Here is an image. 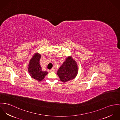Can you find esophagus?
Listing matches in <instances>:
<instances>
[{"label":"esophagus","mask_w":120,"mask_h":120,"mask_svg":"<svg viewBox=\"0 0 120 120\" xmlns=\"http://www.w3.org/2000/svg\"><path fill=\"white\" fill-rule=\"evenodd\" d=\"M54 71H55V69L54 68H52L50 70V72H54Z\"/></svg>","instance_id":"esophagus-1"}]
</instances>
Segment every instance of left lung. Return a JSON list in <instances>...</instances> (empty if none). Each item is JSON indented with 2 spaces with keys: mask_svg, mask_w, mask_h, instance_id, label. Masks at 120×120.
<instances>
[{
  "mask_svg": "<svg viewBox=\"0 0 120 120\" xmlns=\"http://www.w3.org/2000/svg\"><path fill=\"white\" fill-rule=\"evenodd\" d=\"M78 72V65L71 56H68L65 61L59 68L57 75L60 80L64 83L75 79Z\"/></svg>",
  "mask_w": 120,
  "mask_h": 120,
  "instance_id": "left-lung-1",
  "label": "left lung"
}]
</instances>
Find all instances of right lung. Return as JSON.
<instances>
[{
  "instance_id": "right-lung-1",
  "label": "right lung",
  "mask_w": 120,
  "mask_h": 120,
  "mask_svg": "<svg viewBox=\"0 0 120 120\" xmlns=\"http://www.w3.org/2000/svg\"><path fill=\"white\" fill-rule=\"evenodd\" d=\"M40 54L37 52L33 55L32 58L30 60L28 65V71L30 76L38 81L43 80L48 72L43 71L40 66V60L41 57Z\"/></svg>"
}]
</instances>
